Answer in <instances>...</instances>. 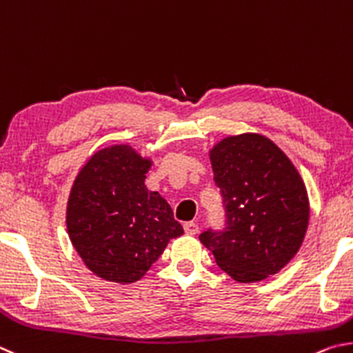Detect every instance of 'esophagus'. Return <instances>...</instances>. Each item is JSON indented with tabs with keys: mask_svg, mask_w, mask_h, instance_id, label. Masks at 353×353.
I'll return each instance as SVG.
<instances>
[{
	"mask_svg": "<svg viewBox=\"0 0 353 353\" xmlns=\"http://www.w3.org/2000/svg\"><path fill=\"white\" fill-rule=\"evenodd\" d=\"M184 231H186L188 236H195L199 232V225L194 223V221H188V223H184Z\"/></svg>",
	"mask_w": 353,
	"mask_h": 353,
	"instance_id": "1",
	"label": "esophagus"
}]
</instances>
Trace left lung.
I'll return each mask as SVG.
<instances>
[{"mask_svg": "<svg viewBox=\"0 0 353 353\" xmlns=\"http://www.w3.org/2000/svg\"><path fill=\"white\" fill-rule=\"evenodd\" d=\"M226 228L200 236L219 267L251 283L276 274L304 242L310 205L305 184L288 157L267 136H226L211 150Z\"/></svg>", "mask_w": 353, "mask_h": 353, "instance_id": "8db88e82", "label": "left lung"}]
</instances>
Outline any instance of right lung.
Segmentation results:
<instances>
[{"mask_svg":"<svg viewBox=\"0 0 353 353\" xmlns=\"http://www.w3.org/2000/svg\"><path fill=\"white\" fill-rule=\"evenodd\" d=\"M153 161L128 144L91 154L72 183L66 205L68 236L97 277L139 281L183 226L163 196L145 186Z\"/></svg>","mask_w":353,"mask_h":353,"instance_id":"obj_1","label":"right lung"}]
</instances>
